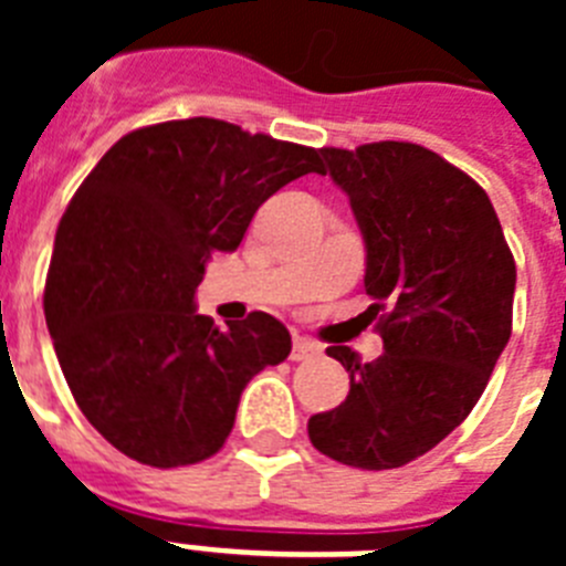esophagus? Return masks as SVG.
I'll return each mask as SVG.
<instances>
[{
  "label": "esophagus",
  "instance_id": "esophagus-1",
  "mask_svg": "<svg viewBox=\"0 0 566 566\" xmlns=\"http://www.w3.org/2000/svg\"><path fill=\"white\" fill-rule=\"evenodd\" d=\"M323 354V345L314 343L312 337H294V348H292V359L294 363H303V359H314Z\"/></svg>",
  "mask_w": 566,
  "mask_h": 566
}]
</instances>
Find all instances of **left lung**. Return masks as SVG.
<instances>
[{"instance_id": "left-lung-1", "label": "left lung", "mask_w": 566, "mask_h": 566, "mask_svg": "<svg viewBox=\"0 0 566 566\" xmlns=\"http://www.w3.org/2000/svg\"><path fill=\"white\" fill-rule=\"evenodd\" d=\"M365 238V292L382 348L328 345L352 391L308 419L334 462L391 470L437 448L479 402L513 332L516 260L488 192L411 142L323 147Z\"/></svg>"}]
</instances>
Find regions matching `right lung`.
I'll return each mask as SVG.
<instances>
[{"label": "right lung", "instance_id": "1", "mask_svg": "<svg viewBox=\"0 0 566 566\" xmlns=\"http://www.w3.org/2000/svg\"><path fill=\"white\" fill-rule=\"evenodd\" d=\"M319 155L198 115L127 133L76 189L44 319L70 394L124 457L164 470L214 457L249 379L289 357L280 319L252 312L221 332L195 312V289L260 203L323 172Z\"/></svg>", "mask_w": 566, "mask_h": 566}]
</instances>
